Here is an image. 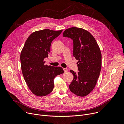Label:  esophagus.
<instances>
[{
  "instance_id": "1",
  "label": "esophagus",
  "mask_w": 124,
  "mask_h": 124,
  "mask_svg": "<svg viewBox=\"0 0 124 124\" xmlns=\"http://www.w3.org/2000/svg\"><path fill=\"white\" fill-rule=\"evenodd\" d=\"M63 70L65 73H66L67 72H68V69L67 68H63Z\"/></svg>"
}]
</instances>
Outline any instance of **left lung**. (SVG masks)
I'll list each match as a JSON object with an SVG mask.
<instances>
[{"instance_id": "1", "label": "left lung", "mask_w": 124, "mask_h": 124, "mask_svg": "<svg viewBox=\"0 0 124 124\" xmlns=\"http://www.w3.org/2000/svg\"><path fill=\"white\" fill-rule=\"evenodd\" d=\"M63 37L71 38L74 42V56L79 72H70L74 79L69 85L70 91L79 97H85L95 88L101 68V54L100 47L93 35L80 27L66 29Z\"/></svg>"}]
</instances>
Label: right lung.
<instances>
[{
  "label": "right lung",
  "mask_w": 124,
  "mask_h": 124,
  "mask_svg": "<svg viewBox=\"0 0 124 124\" xmlns=\"http://www.w3.org/2000/svg\"><path fill=\"white\" fill-rule=\"evenodd\" d=\"M63 30L48 29L33 32L27 39L21 53V68L24 79L31 91L43 97L50 93L54 86V79L64 73L62 68L45 65L52 41Z\"/></svg>",
  "instance_id": "add662e5"
}]
</instances>
